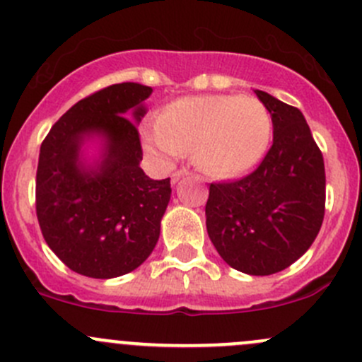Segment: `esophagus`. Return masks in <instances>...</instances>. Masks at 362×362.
<instances>
[{
	"instance_id": "esophagus-1",
	"label": "esophagus",
	"mask_w": 362,
	"mask_h": 362,
	"mask_svg": "<svg viewBox=\"0 0 362 362\" xmlns=\"http://www.w3.org/2000/svg\"><path fill=\"white\" fill-rule=\"evenodd\" d=\"M185 175H189V170H185V168H182V170L175 171V173L171 175V182H173V184H177V182L180 180L182 177H185Z\"/></svg>"
}]
</instances>
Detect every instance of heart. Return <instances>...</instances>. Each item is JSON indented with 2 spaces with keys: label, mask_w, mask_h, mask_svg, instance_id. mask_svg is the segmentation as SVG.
Listing matches in <instances>:
<instances>
[{
  "label": "heart",
  "mask_w": 362,
  "mask_h": 362,
  "mask_svg": "<svg viewBox=\"0 0 362 362\" xmlns=\"http://www.w3.org/2000/svg\"><path fill=\"white\" fill-rule=\"evenodd\" d=\"M272 133V115L257 98L208 94L171 101L144 133V145L164 163L192 152L203 173L233 178L261 163Z\"/></svg>",
  "instance_id": "b5f03b06"
}]
</instances>
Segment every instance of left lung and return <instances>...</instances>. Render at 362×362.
<instances>
[{"label":"left lung","instance_id":"left-lung-1","mask_svg":"<svg viewBox=\"0 0 362 362\" xmlns=\"http://www.w3.org/2000/svg\"><path fill=\"white\" fill-rule=\"evenodd\" d=\"M273 120V145L247 177L210 184L206 231L221 257L247 275H273L298 261L319 235L326 171L303 113L255 90Z\"/></svg>","mask_w":362,"mask_h":362}]
</instances>
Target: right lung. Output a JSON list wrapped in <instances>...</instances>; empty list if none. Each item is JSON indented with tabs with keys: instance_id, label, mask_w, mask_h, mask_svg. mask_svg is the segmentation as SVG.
<instances>
[{
	"instance_id": "obj_1",
	"label": "right lung",
	"mask_w": 362,
	"mask_h": 362,
	"mask_svg": "<svg viewBox=\"0 0 362 362\" xmlns=\"http://www.w3.org/2000/svg\"><path fill=\"white\" fill-rule=\"evenodd\" d=\"M152 87L113 83L73 105L42 141L36 170V217L47 245L80 275L113 279L136 269L154 250L171 196L170 178L152 180L136 122ZM134 113L135 122L127 117ZM105 138L104 160H78L86 136Z\"/></svg>"
}]
</instances>
